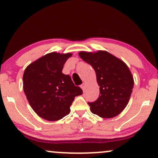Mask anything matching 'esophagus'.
<instances>
[{"label":"esophagus","instance_id":"1","mask_svg":"<svg viewBox=\"0 0 158 158\" xmlns=\"http://www.w3.org/2000/svg\"><path fill=\"white\" fill-rule=\"evenodd\" d=\"M85 83H83L81 85V88L82 89H83V91H84V89H85Z\"/></svg>","mask_w":158,"mask_h":158}]
</instances>
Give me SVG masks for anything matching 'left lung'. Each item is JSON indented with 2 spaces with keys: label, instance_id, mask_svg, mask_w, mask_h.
Listing matches in <instances>:
<instances>
[{
  "label": "left lung",
  "instance_id": "8db88e82",
  "mask_svg": "<svg viewBox=\"0 0 158 158\" xmlns=\"http://www.w3.org/2000/svg\"><path fill=\"white\" fill-rule=\"evenodd\" d=\"M79 56L94 69L100 86L99 98L88 103L92 113L103 118L119 114L128 104L134 88V78L128 66L104 51L81 52Z\"/></svg>",
  "mask_w": 158,
  "mask_h": 158
}]
</instances>
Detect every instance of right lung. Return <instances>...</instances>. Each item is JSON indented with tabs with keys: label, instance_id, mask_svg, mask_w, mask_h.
Listing matches in <instances>:
<instances>
[{
	"label": "right lung",
	"instance_id": "add662e5",
	"mask_svg": "<svg viewBox=\"0 0 158 158\" xmlns=\"http://www.w3.org/2000/svg\"><path fill=\"white\" fill-rule=\"evenodd\" d=\"M71 54L52 52L28 65L24 72L23 89L32 110L39 117L56 121L67 115L70 106L83 91L75 86L62 69Z\"/></svg>",
	"mask_w": 158,
	"mask_h": 158
}]
</instances>
